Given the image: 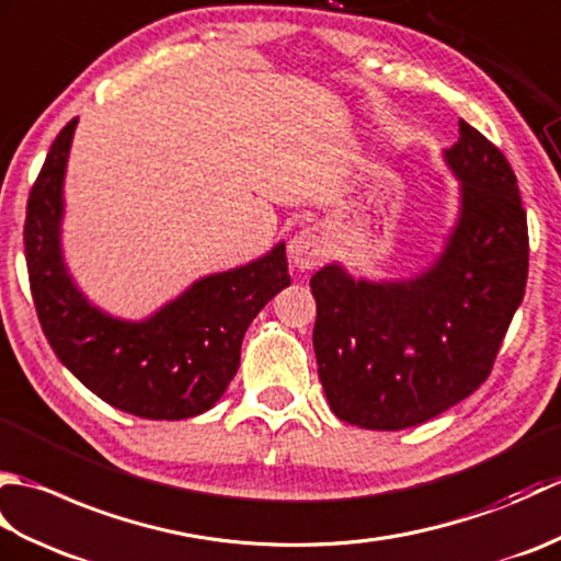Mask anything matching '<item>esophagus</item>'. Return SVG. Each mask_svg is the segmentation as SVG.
Instances as JSON below:
<instances>
[{"label": "esophagus", "instance_id": "esophagus-1", "mask_svg": "<svg viewBox=\"0 0 561 561\" xmlns=\"http://www.w3.org/2000/svg\"><path fill=\"white\" fill-rule=\"evenodd\" d=\"M325 250H328L325 238L320 236L318 229H304L291 238L287 253H289V260L296 270L308 272L323 262Z\"/></svg>", "mask_w": 561, "mask_h": 561}]
</instances>
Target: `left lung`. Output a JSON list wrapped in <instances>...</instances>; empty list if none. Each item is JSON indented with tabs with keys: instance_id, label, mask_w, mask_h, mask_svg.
Here are the masks:
<instances>
[{
	"instance_id": "1",
	"label": "left lung",
	"mask_w": 561,
	"mask_h": 561,
	"mask_svg": "<svg viewBox=\"0 0 561 561\" xmlns=\"http://www.w3.org/2000/svg\"><path fill=\"white\" fill-rule=\"evenodd\" d=\"M462 207L446 253L410 282L311 277L313 350L342 422L398 432L446 412L492 374L528 282V221L516 173L465 121L446 151Z\"/></svg>"
}]
</instances>
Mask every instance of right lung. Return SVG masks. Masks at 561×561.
Returning <instances> with one entry per match:
<instances>
[{"label":"right lung","mask_w":561,"mask_h":561,"mask_svg":"<svg viewBox=\"0 0 561 561\" xmlns=\"http://www.w3.org/2000/svg\"><path fill=\"white\" fill-rule=\"evenodd\" d=\"M77 117L53 141L26 207L23 245L41 328L91 392L145 420H187L217 402L241 364L248 325L289 287L284 243L245 267L211 274L145 323L101 313L71 284L59 253L62 178Z\"/></svg>","instance_id":"right-lung-1"}]
</instances>
